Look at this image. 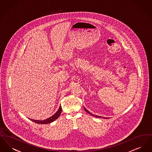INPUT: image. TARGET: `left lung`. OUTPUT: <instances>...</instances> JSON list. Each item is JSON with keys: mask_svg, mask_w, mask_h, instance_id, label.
<instances>
[{"mask_svg": "<svg viewBox=\"0 0 152 152\" xmlns=\"http://www.w3.org/2000/svg\"><path fill=\"white\" fill-rule=\"evenodd\" d=\"M84 109H85V110L87 112V113H88L89 115H91V116H94V117H97V118H103L102 116H97V115H94V114H92V113H91V112H89L87 109H86V108H84ZM104 118H108L107 117H105Z\"/></svg>", "mask_w": 152, "mask_h": 152, "instance_id": "1", "label": "left lung"}]
</instances>
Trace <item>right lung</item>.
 I'll return each instance as SVG.
<instances>
[{"label":"right lung","mask_w":152,"mask_h":152,"mask_svg":"<svg viewBox=\"0 0 152 152\" xmlns=\"http://www.w3.org/2000/svg\"><path fill=\"white\" fill-rule=\"evenodd\" d=\"M61 105L60 106L58 110V111L53 115V116H51L50 117L45 119V120H33V119H30L34 123H37V124H49V123H52L53 121H54L55 120H56L58 118V117L60 115L61 113Z\"/></svg>","instance_id":"obj_1"}]
</instances>
